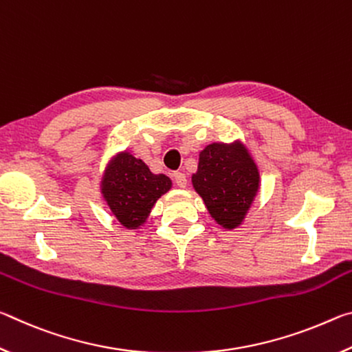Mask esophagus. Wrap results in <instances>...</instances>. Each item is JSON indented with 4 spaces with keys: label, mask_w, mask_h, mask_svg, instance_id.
Listing matches in <instances>:
<instances>
[{
    "label": "esophagus",
    "mask_w": 352,
    "mask_h": 352,
    "mask_svg": "<svg viewBox=\"0 0 352 352\" xmlns=\"http://www.w3.org/2000/svg\"><path fill=\"white\" fill-rule=\"evenodd\" d=\"M174 182H175V184H177L178 188H186L188 180H186V175H184L183 172H175V174H174Z\"/></svg>",
    "instance_id": "obj_1"
}]
</instances>
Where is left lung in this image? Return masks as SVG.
I'll return each instance as SVG.
<instances>
[{"label":"left lung","instance_id":"8db88e82","mask_svg":"<svg viewBox=\"0 0 352 352\" xmlns=\"http://www.w3.org/2000/svg\"><path fill=\"white\" fill-rule=\"evenodd\" d=\"M192 186L211 217L226 230L239 226L259 189V172L241 142H212L200 152Z\"/></svg>","mask_w":352,"mask_h":352}]
</instances>
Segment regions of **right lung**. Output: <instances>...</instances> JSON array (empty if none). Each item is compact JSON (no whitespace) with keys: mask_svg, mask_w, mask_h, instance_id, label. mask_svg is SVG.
Returning <instances> with one entry per match:
<instances>
[{"mask_svg":"<svg viewBox=\"0 0 352 352\" xmlns=\"http://www.w3.org/2000/svg\"><path fill=\"white\" fill-rule=\"evenodd\" d=\"M170 186L169 177L152 174L142 160L122 152L107 166L100 192L121 225L136 230L146 222L153 205Z\"/></svg>","mask_w":352,"mask_h":352,"instance_id":"add662e5","label":"right lung"}]
</instances>
